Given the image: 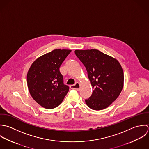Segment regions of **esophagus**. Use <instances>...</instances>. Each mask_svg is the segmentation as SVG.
Here are the masks:
<instances>
[{
    "mask_svg": "<svg viewBox=\"0 0 149 149\" xmlns=\"http://www.w3.org/2000/svg\"><path fill=\"white\" fill-rule=\"evenodd\" d=\"M70 88L72 89H75L78 91V90H79V88H80V84L78 82H77L75 84L71 85L70 86Z\"/></svg>",
    "mask_w": 149,
    "mask_h": 149,
    "instance_id": "34e87169",
    "label": "esophagus"
}]
</instances>
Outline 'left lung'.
Segmentation results:
<instances>
[{"mask_svg":"<svg viewBox=\"0 0 149 149\" xmlns=\"http://www.w3.org/2000/svg\"><path fill=\"white\" fill-rule=\"evenodd\" d=\"M75 54L85 66L93 90L86 104L95 111L107 108L123 89L124 73L120 63L97 49L75 50Z\"/></svg>","mask_w":149,"mask_h":149,"instance_id":"8db88e82","label":"left lung"}]
</instances>
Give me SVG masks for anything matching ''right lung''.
Here are the masks:
<instances>
[{
  "instance_id": "1",
  "label": "right lung",
  "mask_w": 149,
  "mask_h": 149,
  "mask_svg": "<svg viewBox=\"0 0 149 149\" xmlns=\"http://www.w3.org/2000/svg\"><path fill=\"white\" fill-rule=\"evenodd\" d=\"M71 52L55 49L36 60L27 74V84L32 98L41 107H58L69 91L59 71L62 63Z\"/></svg>"
}]
</instances>
